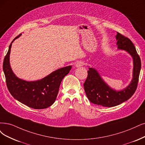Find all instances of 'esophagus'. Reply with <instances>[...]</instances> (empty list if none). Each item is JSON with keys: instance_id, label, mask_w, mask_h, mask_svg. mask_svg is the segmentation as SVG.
I'll use <instances>...</instances> for the list:
<instances>
[{"instance_id": "esophagus-1", "label": "esophagus", "mask_w": 145, "mask_h": 145, "mask_svg": "<svg viewBox=\"0 0 145 145\" xmlns=\"http://www.w3.org/2000/svg\"><path fill=\"white\" fill-rule=\"evenodd\" d=\"M84 65V61H78L76 64H75V66L76 67H81V66H82Z\"/></svg>"}]
</instances>
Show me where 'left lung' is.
<instances>
[{
	"label": "left lung",
	"mask_w": 145,
	"mask_h": 145,
	"mask_svg": "<svg viewBox=\"0 0 145 145\" xmlns=\"http://www.w3.org/2000/svg\"><path fill=\"white\" fill-rule=\"evenodd\" d=\"M118 49L126 51L133 61V78L128 86L120 91L112 89L101 78L97 70L89 67L88 76L84 84V90L91 102L105 107H113L128 100L135 93L141 69V60L133 42L118 33L116 35Z\"/></svg>",
	"instance_id": "1"
}]
</instances>
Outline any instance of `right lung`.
<instances>
[{
  "label": "right lung",
  "mask_w": 145,
  "mask_h": 145,
  "mask_svg": "<svg viewBox=\"0 0 145 145\" xmlns=\"http://www.w3.org/2000/svg\"><path fill=\"white\" fill-rule=\"evenodd\" d=\"M21 35L12 41L3 60V70L7 87L14 98L21 103L36 109L47 108L55 102L60 84L72 66L57 69L37 81H27L18 78L10 67L9 56L12 42Z\"/></svg>",
  "instance_id": "right-lung-1"
}]
</instances>
